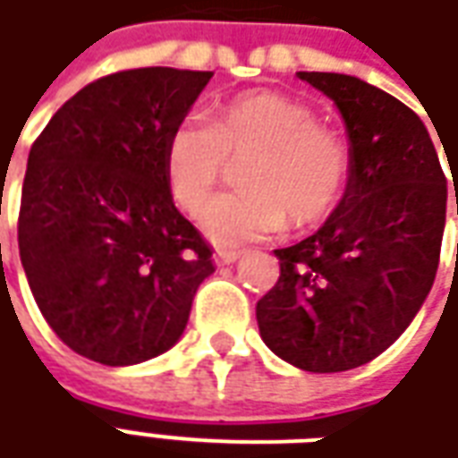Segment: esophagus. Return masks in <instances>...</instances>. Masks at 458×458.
<instances>
[{
  "label": "esophagus",
  "instance_id": "34e87169",
  "mask_svg": "<svg viewBox=\"0 0 458 458\" xmlns=\"http://www.w3.org/2000/svg\"><path fill=\"white\" fill-rule=\"evenodd\" d=\"M236 259H242V251L236 249H224V251H216V264H234Z\"/></svg>",
  "mask_w": 458,
  "mask_h": 458
}]
</instances>
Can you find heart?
Masks as SVG:
<instances>
[{
	"label": "heart",
	"instance_id": "obj_1",
	"mask_svg": "<svg viewBox=\"0 0 458 458\" xmlns=\"http://www.w3.org/2000/svg\"><path fill=\"white\" fill-rule=\"evenodd\" d=\"M239 192L214 199L202 214L207 236L239 246L293 229H313L338 209L352 180V152L338 131L318 123L306 100L278 90H249L216 103L207 123L180 120L162 148L172 202L197 214L242 162Z\"/></svg>",
	"mask_w": 458,
	"mask_h": 458
}]
</instances>
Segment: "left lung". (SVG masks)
Segmentation results:
<instances>
[{
    "label": "left lung",
    "instance_id": "obj_1",
    "mask_svg": "<svg viewBox=\"0 0 458 458\" xmlns=\"http://www.w3.org/2000/svg\"><path fill=\"white\" fill-rule=\"evenodd\" d=\"M298 76L343 113L352 180L316 234L276 249L281 276L256 303V320L281 360L308 372H343L390 348L429 293L446 177L424 123L402 100L355 76Z\"/></svg>",
    "mask_w": 458,
    "mask_h": 458
}]
</instances>
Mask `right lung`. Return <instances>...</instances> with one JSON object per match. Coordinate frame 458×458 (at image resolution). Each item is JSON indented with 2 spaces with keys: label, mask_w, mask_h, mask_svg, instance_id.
Masks as SVG:
<instances>
[{
  "label": "right lung",
  "mask_w": 458,
  "mask_h": 458,
  "mask_svg": "<svg viewBox=\"0 0 458 458\" xmlns=\"http://www.w3.org/2000/svg\"><path fill=\"white\" fill-rule=\"evenodd\" d=\"M212 71L128 68L48 120L19 207V256L41 316L83 358L123 368L170 350L214 271L172 202L162 148Z\"/></svg>",
  "instance_id": "obj_1"
}]
</instances>
